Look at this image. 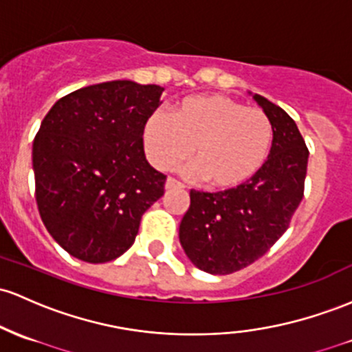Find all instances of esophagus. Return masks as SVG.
Here are the masks:
<instances>
[{
	"instance_id": "1",
	"label": "esophagus",
	"mask_w": 352,
	"mask_h": 352,
	"mask_svg": "<svg viewBox=\"0 0 352 352\" xmlns=\"http://www.w3.org/2000/svg\"><path fill=\"white\" fill-rule=\"evenodd\" d=\"M184 187L185 185L182 182H179L177 179H173V177H168L167 182H165V188H167V190H172V188H184Z\"/></svg>"
}]
</instances>
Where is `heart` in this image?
<instances>
[{
    "label": "heart",
    "mask_w": 352,
    "mask_h": 352,
    "mask_svg": "<svg viewBox=\"0 0 352 352\" xmlns=\"http://www.w3.org/2000/svg\"><path fill=\"white\" fill-rule=\"evenodd\" d=\"M272 144V123L261 108L244 107L226 95L185 98L172 118L153 113L144 129L148 160L173 170L192 155L188 172L212 188L229 190L249 182L264 165Z\"/></svg>",
    "instance_id": "obj_1"
}]
</instances>
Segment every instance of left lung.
I'll return each instance as SVG.
<instances>
[{
    "label": "left lung",
    "instance_id": "left-lung-1",
    "mask_svg": "<svg viewBox=\"0 0 352 352\" xmlns=\"http://www.w3.org/2000/svg\"><path fill=\"white\" fill-rule=\"evenodd\" d=\"M272 123V146L261 170L223 192L190 190L180 222V244L200 270L237 272L283 237L304 197L309 150L296 122L280 107L254 95Z\"/></svg>",
    "mask_w": 352,
    "mask_h": 352
}]
</instances>
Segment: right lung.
<instances>
[{
  "label": "right lung",
  "mask_w": 352,
  "mask_h": 352,
  "mask_svg": "<svg viewBox=\"0 0 352 352\" xmlns=\"http://www.w3.org/2000/svg\"><path fill=\"white\" fill-rule=\"evenodd\" d=\"M164 88L115 80L80 88L46 113L33 142L34 199L46 230L90 264L129 250L144 212L165 192L144 150Z\"/></svg>",
  "instance_id": "obj_1"
}]
</instances>
